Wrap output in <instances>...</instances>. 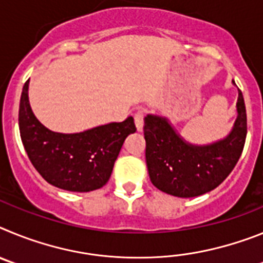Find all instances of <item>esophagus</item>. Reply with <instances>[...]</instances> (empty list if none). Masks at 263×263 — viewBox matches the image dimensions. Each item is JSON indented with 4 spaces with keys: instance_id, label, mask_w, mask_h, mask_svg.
Returning a JSON list of instances; mask_svg holds the SVG:
<instances>
[{
    "instance_id": "34e87169",
    "label": "esophagus",
    "mask_w": 263,
    "mask_h": 263,
    "mask_svg": "<svg viewBox=\"0 0 263 263\" xmlns=\"http://www.w3.org/2000/svg\"><path fill=\"white\" fill-rule=\"evenodd\" d=\"M143 118H145V111L141 110V109L134 113V122H136V126L138 129V132H142L143 129Z\"/></svg>"
}]
</instances>
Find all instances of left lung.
<instances>
[{"instance_id":"left-lung-1","label":"left lung","mask_w":263,"mask_h":263,"mask_svg":"<svg viewBox=\"0 0 263 263\" xmlns=\"http://www.w3.org/2000/svg\"><path fill=\"white\" fill-rule=\"evenodd\" d=\"M143 133L146 164L153 184L173 196H200L221 184L242 154L248 133L242 92L238 89L233 129L221 141L204 146L191 145L176 133L166 118L153 115L145 117Z\"/></svg>"}]
</instances>
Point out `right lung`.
Returning <instances> with one entry per match:
<instances>
[{
  "mask_svg": "<svg viewBox=\"0 0 263 263\" xmlns=\"http://www.w3.org/2000/svg\"><path fill=\"white\" fill-rule=\"evenodd\" d=\"M27 90L29 80L21 95L20 133L27 157L42 178L72 192H89L105 185L125 138L137 130L133 117L81 133H55L36 120Z\"/></svg>",
  "mask_w": 263,
  "mask_h": 263,
  "instance_id": "add662e5",
  "label": "right lung"
}]
</instances>
